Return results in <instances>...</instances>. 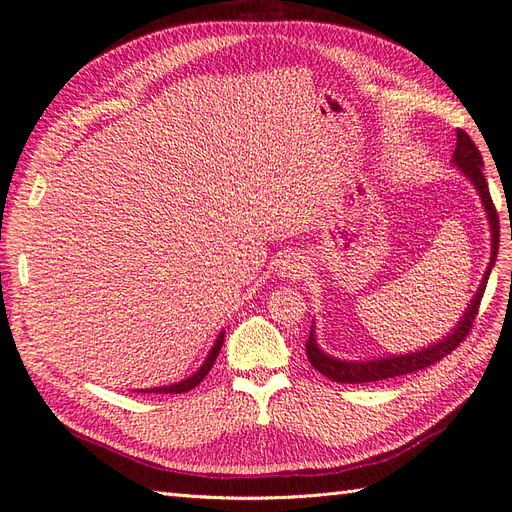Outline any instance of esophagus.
Wrapping results in <instances>:
<instances>
[{
  "instance_id": "esophagus-1",
  "label": "esophagus",
  "mask_w": 512,
  "mask_h": 512,
  "mask_svg": "<svg viewBox=\"0 0 512 512\" xmlns=\"http://www.w3.org/2000/svg\"><path fill=\"white\" fill-rule=\"evenodd\" d=\"M303 271H305V265L299 254H286L280 258V262H277V273L282 277H292V280H297V277L303 275Z\"/></svg>"
}]
</instances>
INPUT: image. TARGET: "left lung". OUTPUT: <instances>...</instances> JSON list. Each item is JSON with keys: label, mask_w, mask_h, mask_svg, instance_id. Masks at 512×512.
<instances>
[{"label": "left lung", "mask_w": 512, "mask_h": 512, "mask_svg": "<svg viewBox=\"0 0 512 512\" xmlns=\"http://www.w3.org/2000/svg\"><path fill=\"white\" fill-rule=\"evenodd\" d=\"M453 162L463 170V175H466L476 185L480 198H483V205H485L487 218H489V224H491V245H493L491 262L487 267L485 280H483V284H480L476 297L472 299V303L466 309V314H463L461 322L457 324V329L448 337H444L440 344L429 346L421 352L399 354V356H389V359L361 361V363L339 361V359H333V356H329V354H324L318 348L316 339H314V331H312L307 337V342H305V352H307L309 363H312V367L318 369L322 376H327L329 380L339 382V384H365V382H378V380H389V378H395V376L412 374V371H421V369H425L433 363H438L440 359H444L446 354H451L457 346H461L463 339L470 335L472 324H474L476 314H478L480 301H483L491 267L495 262V256H498L500 218H498V209H495L493 200H491L487 179L483 175V156H480L478 147L474 145L472 138L463 130H457V147H455V153H453Z\"/></svg>", "instance_id": "8db88e82"}]
</instances>
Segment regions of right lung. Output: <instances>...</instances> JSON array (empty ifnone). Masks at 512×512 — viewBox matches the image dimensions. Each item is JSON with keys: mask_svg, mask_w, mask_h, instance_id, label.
I'll use <instances>...</instances> for the list:
<instances>
[{"mask_svg": "<svg viewBox=\"0 0 512 512\" xmlns=\"http://www.w3.org/2000/svg\"><path fill=\"white\" fill-rule=\"evenodd\" d=\"M222 344H224V333H220V337H218V342L213 344V348H211V352H209V356H207V361L203 363V367H200L194 376H190L188 380H181L179 384H170V386H158V389H147L145 393H188V391H192L194 386H198L200 382H203V378L209 374L211 371V367H213V363H215V359H218V354H220V350H222Z\"/></svg>", "mask_w": 512, "mask_h": 512, "instance_id": "add662e5", "label": "right lung"}]
</instances>
